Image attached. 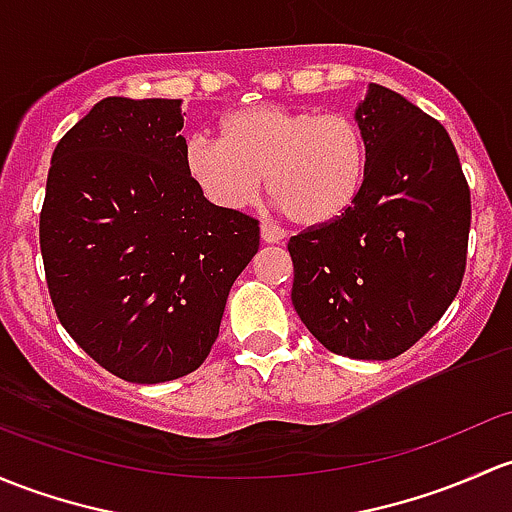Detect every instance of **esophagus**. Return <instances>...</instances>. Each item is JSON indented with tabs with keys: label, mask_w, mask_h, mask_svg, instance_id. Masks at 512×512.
I'll return each instance as SVG.
<instances>
[{
	"label": "esophagus",
	"mask_w": 512,
	"mask_h": 512,
	"mask_svg": "<svg viewBox=\"0 0 512 512\" xmlns=\"http://www.w3.org/2000/svg\"><path fill=\"white\" fill-rule=\"evenodd\" d=\"M260 238H262V242H267V245H274V242L284 240V230H279L277 225L262 223L260 225Z\"/></svg>",
	"instance_id": "1"
}]
</instances>
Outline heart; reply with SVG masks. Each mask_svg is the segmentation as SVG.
<instances>
[{"label": "heart", "instance_id": "1", "mask_svg": "<svg viewBox=\"0 0 512 512\" xmlns=\"http://www.w3.org/2000/svg\"><path fill=\"white\" fill-rule=\"evenodd\" d=\"M184 171L220 211H245L262 176L270 196L301 228L341 218L358 201L368 171L363 127L346 112L252 105L220 122V142L191 137Z\"/></svg>", "mask_w": 512, "mask_h": 512}]
</instances>
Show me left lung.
Here are the masks:
<instances>
[{"label":"left lung","mask_w":512,"mask_h":512,"mask_svg":"<svg viewBox=\"0 0 512 512\" xmlns=\"http://www.w3.org/2000/svg\"><path fill=\"white\" fill-rule=\"evenodd\" d=\"M368 171L351 211L289 240L292 304L331 353L390 360L449 309L466 270L471 193L449 132L378 83L355 107Z\"/></svg>","instance_id":"1"}]
</instances>
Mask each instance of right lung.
I'll return each mask as SVG.
<instances>
[{"label":"right lung","instance_id":"obj_1","mask_svg":"<svg viewBox=\"0 0 512 512\" xmlns=\"http://www.w3.org/2000/svg\"><path fill=\"white\" fill-rule=\"evenodd\" d=\"M181 100L105 98L63 134L41 211V255L73 341L127 383L193 373L260 225L211 206L184 171Z\"/></svg>","mask_w":512,"mask_h":512}]
</instances>
